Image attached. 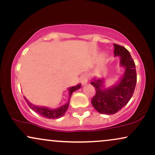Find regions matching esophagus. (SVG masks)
I'll return each instance as SVG.
<instances>
[{
	"mask_svg": "<svg viewBox=\"0 0 155 155\" xmlns=\"http://www.w3.org/2000/svg\"><path fill=\"white\" fill-rule=\"evenodd\" d=\"M88 81V75L87 74H83L82 76H81V82L82 83V84H86L87 83Z\"/></svg>",
	"mask_w": 155,
	"mask_h": 155,
	"instance_id": "1",
	"label": "esophagus"
}]
</instances>
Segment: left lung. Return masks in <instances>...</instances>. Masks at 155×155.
<instances>
[{
    "mask_svg": "<svg viewBox=\"0 0 155 155\" xmlns=\"http://www.w3.org/2000/svg\"><path fill=\"white\" fill-rule=\"evenodd\" d=\"M114 47V56L120 57V65L125 69L123 76L117 84L108 88L104 87V79H94L91 82L96 90L92 105L99 113L105 114H114L129 102L137 81L136 65L128 50L116 44Z\"/></svg>",
    "mask_w": 155,
    "mask_h": 155,
    "instance_id": "1",
    "label": "left lung"
}]
</instances>
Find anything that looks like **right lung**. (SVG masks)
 <instances>
[{
	"mask_svg": "<svg viewBox=\"0 0 155 155\" xmlns=\"http://www.w3.org/2000/svg\"><path fill=\"white\" fill-rule=\"evenodd\" d=\"M81 84H79L76 86L71 87L68 89L69 90V98H68V102L66 104L63 105L61 107H59L56 109H50V108L47 107H41V106H37L35 105L32 104L31 103H30L29 101L26 99L25 97H24V99L25 100L27 104L29 106V107L31 108L33 111H34L35 113H38V114H40L41 116H43L46 118L48 119H58L60 117H63L65 113L66 112L69 106V102H70V98L71 96L72 93L76 90H79L81 87Z\"/></svg>",
	"mask_w": 155,
	"mask_h": 155,
	"instance_id": "right-lung-1",
	"label": "right lung"
}]
</instances>
